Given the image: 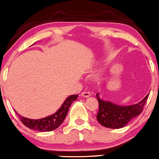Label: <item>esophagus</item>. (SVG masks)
<instances>
[{
  "label": "esophagus",
  "mask_w": 159,
  "mask_h": 159,
  "mask_svg": "<svg viewBox=\"0 0 159 159\" xmlns=\"http://www.w3.org/2000/svg\"><path fill=\"white\" fill-rule=\"evenodd\" d=\"M81 95H83V97H85V98H88V97L90 96V93H89V92L85 91V92H83Z\"/></svg>",
  "instance_id": "esophagus-1"
}]
</instances>
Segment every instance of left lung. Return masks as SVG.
Wrapping results in <instances>:
<instances>
[{
    "mask_svg": "<svg viewBox=\"0 0 159 159\" xmlns=\"http://www.w3.org/2000/svg\"><path fill=\"white\" fill-rule=\"evenodd\" d=\"M148 95L149 94L136 105L120 106L112 102L102 100L97 93L96 97L99 107L96 116L97 120L100 124L107 128L119 129L125 127L133 118L141 114Z\"/></svg>",
    "mask_w": 159,
    "mask_h": 159,
    "instance_id": "obj_1",
    "label": "left lung"
}]
</instances>
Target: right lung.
Listing matches in <instances>:
<instances>
[{"label":"right lung","mask_w":159,"mask_h":159,"mask_svg":"<svg viewBox=\"0 0 159 159\" xmlns=\"http://www.w3.org/2000/svg\"><path fill=\"white\" fill-rule=\"evenodd\" d=\"M78 95H73L67 97L61 107H60L56 113L52 115L46 117L45 118L38 119V120H32L18 114L20 120L23 124L30 129L39 132H49L57 128L62 124L65 119L68 110L70 107L72 102L77 99Z\"/></svg>","instance_id":"obj_1"}]
</instances>
